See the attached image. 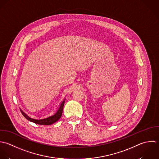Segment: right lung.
I'll use <instances>...</instances> for the list:
<instances>
[{
    "label": "right lung",
    "mask_w": 159,
    "mask_h": 159,
    "mask_svg": "<svg viewBox=\"0 0 159 159\" xmlns=\"http://www.w3.org/2000/svg\"><path fill=\"white\" fill-rule=\"evenodd\" d=\"M64 102H65V100H64V101L61 103L58 110L54 115L51 116L44 118V119H42V120H35V119L31 118L28 115H26L25 113H23L21 110H20V111H21V113H22V115L24 116V117L31 122H33V123H34L38 124V125H51L54 123L55 122L57 121L61 118V117L62 116V113Z\"/></svg>",
    "instance_id": "right-lung-1"
}]
</instances>
